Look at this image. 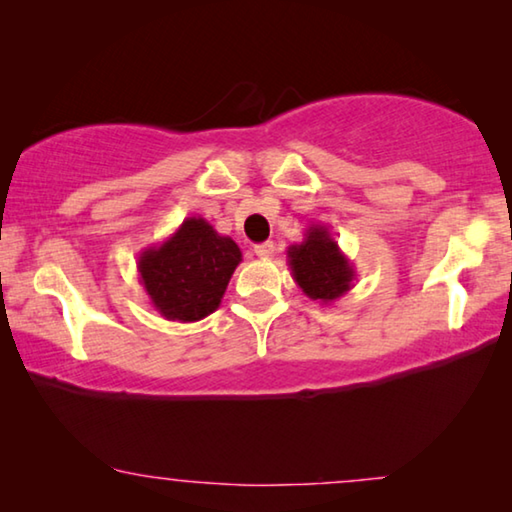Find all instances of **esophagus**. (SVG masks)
<instances>
[{
  "instance_id": "obj_1",
  "label": "esophagus",
  "mask_w": 512,
  "mask_h": 512,
  "mask_svg": "<svg viewBox=\"0 0 512 512\" xmlns=\"http://www.w3.org/2000/svg\"><path fill=\"white\" fill-rule=\"evenodd\" d=\"M273 250H275L273 241H264V244H257L255 246V255L259 259H268V257H273Z\"/></svg>"
}]
</instances>
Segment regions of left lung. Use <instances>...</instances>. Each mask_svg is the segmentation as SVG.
Masks as SVG:
<instances>
[{
  "instance_id": "obj_1",
  "label": "left lung",
  "mask_w": 512,
  "mask_h": 512,
  "mask_svg": "<svg viewBox=\"0 0 512 512\" xmlns=\"http://www.w3.org/2000/svg\"><path fill=\"white\" fill-rule=\"evenodd\" d=\"M287 259L293 280L302 293L323 305L345 296L357 280L348 255L323 223H311L305 230V239L289 246Z\"/></svg>"
}]
</instances>
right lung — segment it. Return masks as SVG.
Segmentation results:
<instances>
[{"instance_id": "obj_1", "label": "right lung", "mask_w": 512, "mask_h": 512, "mask_svg": "<svg viewBox=\"0 0 512 512\" xmlns=\"http://www.w3.org/2000/svg\"><path fill=\"white\" fill-rule=\"evenodd\" d=\"M241 250L203 216H187L178 230L137 257L140 284L162 318L196 323L219 309Z\"/></svg>"}]
</instances>
